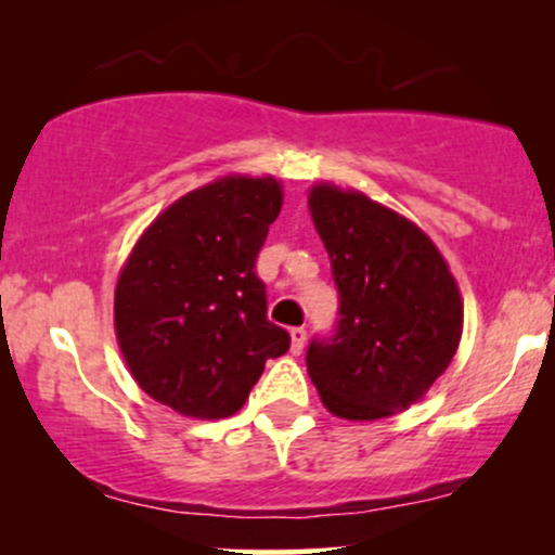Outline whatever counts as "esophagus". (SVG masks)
<instances>
[{"label":"esophagus","mask_w":555,"mask_h":555,"mask_svg":"<svg viewBox=\"0 0 555 555\" xmlns=\"http://www.w3.org/2000/svg\"><path fill=\"white\" fill-rule=\"evenodd\" d=\"M289 336H292V354H299L305 347V339H308V331H305V326H295L289 331Z\"/></svg>","instance_id":"34e87169"}]
</instances>
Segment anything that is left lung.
Listing matches in <instances>:
<instances>
[{"instance_id":"left-lung-1","label":"left lung","mask_w":555,"mask_h":555,"mask_svg":"<svg viewBox=\"0 0 555 555\" xmlns=\"http://www.w3.org/2000/svg\"><path fill=\"white\" fill-rule=\"evenodd\" d=\"M310 216L339 289L334 336L308 347L331 415L380 420L423 399L462 339V297L428 234L358 190L315 184Z\"/></svg>"}]
</instances>
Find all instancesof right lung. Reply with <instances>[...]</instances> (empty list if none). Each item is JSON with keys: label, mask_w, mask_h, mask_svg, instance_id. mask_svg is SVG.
<instances>
[{"label": "right lung", "mask_w": 555, "mask_h": 555, "mask_svg": "<svg viewBox=\"0 0 555 555\" xmlns=\"http://www.w3.org/2000/svg\"><path fill=\"white\" fill-rule=\"evenodd\" d=\"M273 177H221L175 201L135 242L114 292L127 367L151 399L197 420L245 404L289 334L266 318L256 258L282 211Z\"/></svg>", "instance_id": "obj_1"}]
</instances>
